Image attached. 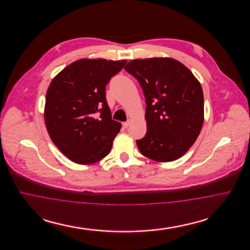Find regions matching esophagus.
Instances as JSON below:
<instances>
[{
	"label": "esophagus",
	"instance_id": "1",
	"mask_svg": "<svg viewBox=\"0 0 250 250\" xmlns=\"http://www.w3.org/2000/svg\"><path fill=\"white\" fill-rule=\"evenodd\" d=\"M129 125H130V121H127V122L123 123V126H124L125 128H127V127L129 126Z\"/></svg>",
	"mask_w": 250,
	"mask_h": 250
}]
</instances>
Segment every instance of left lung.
<instances>
[{"label":"left lung","instance_id":"obj_1","mask_svg":"<svg viewBox=\"0 0 250 250\" xmlns=\"http://www.w3.org/2000/svg\"><path fill=\"white\" fill-rule=\"evenodd\" d=\"M125 69L141 84L146 101L145 137L140 152L157 162L185 155L196 142L204 122L202 85L181 62L172 58L132 60Z\"/></svg>","mask_w":250,"mask_h":250}]
</instances>
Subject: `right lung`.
Returning <instances> with one entry per match:
<instances>
[{
	"mask_svg": "<svg viewBox=\"0 0 250 250\" xmlns=\"http://www.w3.org/2000/svg\"><path fill=\"white\" fill-rule=\"evenodd\" d=\"M125 63V60H78L49 84L45 125L52 143L73 162L94 164L110 152L122 125L111 119L105 89Z\"/></svg>",
	"mask_w": 250,
	"mask_h": 250,
	"instance_id": "add662e5",
	"label": "right lung"
}]
</instances>
